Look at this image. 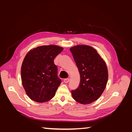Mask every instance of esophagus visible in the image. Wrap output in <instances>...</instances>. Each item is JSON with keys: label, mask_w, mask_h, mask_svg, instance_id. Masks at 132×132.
I'll return each mask as SVG.
<instances>
[{"label": "esophagus", "mask_w": 132, "mask_h": 132, "mask_svg": "<svg viewBox=\"0 0 132 132\" xmlns=\"http://www.w3.org/2000/svg\"><path fill=\"white\" fill-rule=\"evenodd\" d=\"M70 81V79L69 78H67V79H65L64 80V82L65 83H68Z\"/></svg>", "instance_id": "1"}]
</instances>
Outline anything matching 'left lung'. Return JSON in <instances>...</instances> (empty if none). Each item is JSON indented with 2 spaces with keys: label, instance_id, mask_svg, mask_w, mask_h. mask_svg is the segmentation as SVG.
Here are the masks:
<instances>
[{
  "label": "left lung",
  "instance_id": "8db88e82",
  "mask_svg": "<svg viewBox=\"0 0 132 132\" xmlns=\"http://www.w3.org/2000/svg\"><path fill=\"white\" fill-rule=\"evenodd\" d=\"M70 51L79 71L80 83L71 91L73 99L82 104H88L97 100L106 87L108 78L105 61L93 47L78 45Z\"/></svg>",
  "mask_w": 132,
  "mask_h": 132
}]
</instances>
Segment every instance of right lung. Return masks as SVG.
Returning a JSON list of instances; mask_svg holds the SVG:
<instances>
[{
    "instance_id": "1",
    "label": "right lung",
    "mask_w": 132,
    "mask_h": 132,
    "mask_svg": "<svg viewBox=\"0 0 132 132\" xmlns=\"http://www.w3.org/2000/svg\"><path fill=\"white\" fill-rule=\"evenodd\" d=\"M63 49L54 45H43L31 49L26 54L21 68V78L31 100L44 103L55 96L61 80L57 76L54 59Z\"/></svg>"
}]
</instances>
